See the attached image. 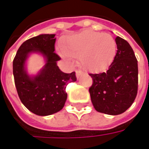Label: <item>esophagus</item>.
<instances>
[{
  "instance_id": "esophagus-1",
  "label": "esophagus",
  "mask_w": 149,
  "mask_h": 149,
  "mask_svg": "<svg viewBox=\"0 0 149 149\" xmlns=\"http://www.w3.org/2000/svg\"><path fill=\"white\" fill-rule=\"evenodd\" d=\"M81 73H83V72L81 71V70H77V71H76V75H77V77H79V76H80Z\"/></svg>"
}]
</instances>
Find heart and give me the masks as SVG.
<instances>
[{"mask_svg":"<svg viewBox=\"0 0 149 149\" xmlns=\"http://www.w3.org/2000/svg\"><path fill=\"white\" fill-rule=\"evenodd\" d=\"M65 56L78 57L79 65L91 72L109 66L116 54L115 39L108 33L85 30L68 37L64 45Z\"/></svg>","mask_w":149,"mask_h":149,"instance_id":"1","label":"heart"}]
</instances>
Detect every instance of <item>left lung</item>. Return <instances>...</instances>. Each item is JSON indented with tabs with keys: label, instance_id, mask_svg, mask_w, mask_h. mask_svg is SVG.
I'll return each instance as SVG.
<instances>
[{
	"label": "left lung",
	"instance_id": "1",
	"mask_svg": "<svg viewBox=\"0 0 149 149\" xmlns=\"http://www.w3.org/2000/svg\"><path fill=\"white\" fill-rule=\"evenodd\" d=\"M117 51L105 72L92 74L89 88L91 100L97 112L119 115L134 102L138 89V65L134 52L128 41L115 38Z\"/></svg>",
	"mask_w": 149,
	"mask_h": 149
}]
</instances>
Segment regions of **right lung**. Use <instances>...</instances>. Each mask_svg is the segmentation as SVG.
<instances>
[{
  "instance_id": "add662e5",
  "label": "right lung",
  "mask_w": 149,
  "mask_h": 149,
  "mask_svg": "<svg viewBox=\"0 0 149 149\" xmlns=\"http://www.w3.org/2000/svg\"><path fill=\"white\" fill-rule=\"evenodd\" d=\"M55 34H41L25 40L18 49L13 62V72L18 96L28 109L38 116H49L63 109L67 100L65 88L77 81L76 73H65L56 65L61 60L55 51ZM31 52H40L46 59L44 68L31 78L24 64Z\"/></svg>"
}]
</instances>
